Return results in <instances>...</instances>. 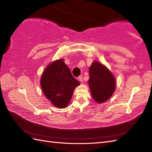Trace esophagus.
Segmentation results:
<instances>
[{
	"mask_svg": "<svg viewBox=\"0 0 152 152\" xmlns=\"http://www.w3.org/2000/svg\"><path fill=\"white\" fill-rule=\"evenodd\" d=\"M78 80L80 82H83V78H82V76H80L78 77Z\"/></svg>",
	"mask_w": 152,
	"mask_h": 152,
	"instance_id": "1",
	"label": "esophagus"
}]
</instances>
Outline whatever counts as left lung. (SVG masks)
<instances>
[{"instance_id": "1", "label": "left lung", "mask_w": 152, "mask_h": 152, "mask_svg": "<svg viewBox=\"0 0 152 152\" xmlns=\"http://www.w3.org/2000/svg\"><path fill=\"white\" fill-rule=\"evenodd\" d=\"M89 86L93 99L102 103L111 97L115 91V80L107 68L97 61L89 67Z\"/></svg>"}]
</instances>
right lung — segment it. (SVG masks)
<instances>
[{"mask_svg": "<svg viewBox=\"0 0 152 152\" xmlns=\"http://www.w3.org/2000/svg\"><path fill=\"white\" fill-rule=\"evenodd\" d=\"M42 90L51 104L57 108H66L80 82L72 76L63 59L55 61L44 71L40 79Z\"/></svg>", "mask_w": 152, "mask_h": 152, "instance_id": "add662e5", "label": "right lung"}]
</instances>
